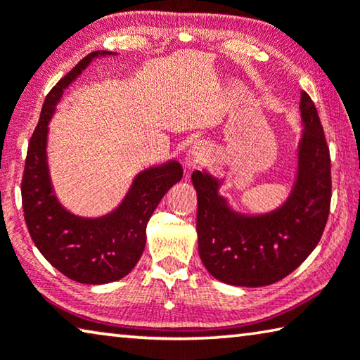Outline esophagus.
<instances>
[{
    "label": "esophagus",
    "instance_id": "obj_1",
    "mask_svg": "<svg viewBox=\"0 0 360 360\" xmlns=\"http://www.w3.org/2000/svg\"><path fill=\"white\" fill-rule=\"evenodd\" d=\"M205 158H207V144L203 141H195L186 153V167L189 169L195 168Z\"/></svg>",
    "mask_w": 360,
    "mask_h": 360
}]
</instances>
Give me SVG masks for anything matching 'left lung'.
I'll list each match as a JSON object with an SVG mask.
<instances>
[{
    "label": "left lung",
    "instance_id": "8db88e82",
    "mask_svg": "<svg viewBox=\"0 0 360 360\" xmlns=\"http://www.w3.org/2000/svg\"><path fill=\"white\" fill-rule=\"evenodd\" d=\"M300 115L303 129L293 187L276 210L240 213L219 193L221 179L205 169L192 173L198 203V255L221 282L236 287L276 283L293 272L321 240L332 198L330 152L317 108L304 91Z\"/></svg>",
    "mask_w": 360,
    "mask_h": 360
}]
</instances>
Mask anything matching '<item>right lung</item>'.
I'll list each match as a JSON object with an SVG mask.
<instances>
[{
	"mask_svg": "<svg viewBox=\"0 0 360 360\" xmlns=\"http://www.w3.org/2000/svg\"><path fill=\"white\" fill-rule=\"evenodd\" d=\"M115 54L94 51L49 91L28 144L20 187L28 232L39 253L68 278L88 285L115 282L133 271L144 252L146 227L153 210L182 178L176 160L142 169L122 203L99 218L72 213L57 198L48 167V123L64 91L93 59Z\"/></svg>",
	"mask_w": 360,
	"mask_h": 360,
	"instance_id": "right-lung-1",
	"label": "right lung"
}]
</instances>
